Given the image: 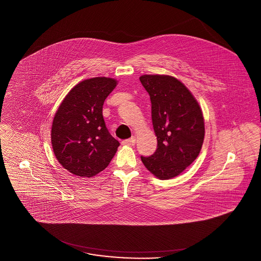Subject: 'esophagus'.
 <instances>
[{
	"instance_id": "esophagus-1",
	"label": "esophagus",
	"mask_w": 261,
	"mask_h": 261,
	"mask_svg": "<svg viewBox=\"0 0 261 261\" xmlns=\"http://www.w3.org/2000/svg\"><path fill=\"white\" fill-rule=\"evenodd\" d=\"M136 143V139L134 137H132V138H130V139H127V140H124V141H122V145L123 146H134Z\"/></svg>"
}]
</instances>
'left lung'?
Segmentation results:
<instances>
[{"mask_svg": "<svg viewBox=\"0 0 261 261\" xmlns=\"http://www.w3.org/2000/svg\"><path fill=\"white\" fill-rule=\"evenodd\" d=\"M140 82L150 97L157 137L155 152L141 159L155 177L169 179L198 156L205 135L203 115L195 98L177 79L144 74Z\"/></svg>", "mask_w": 261, "mask_h": 261, "instance_id": "obj_1", "label": "left lung"}]
</instances>
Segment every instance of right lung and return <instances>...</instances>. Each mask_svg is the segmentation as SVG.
<instances>
[{"label": "right lung", "instance_id": "1", "mask_svg": "<svg viewBox=\"0 0 261 261\" xmlns=\"http://www.w3.org/2000/svg\"><path fill=\"white\" fill-rule=\"evenodd\" d=\"M116 85L109 77H93L76 84L66 96L53 119L51 143L58 162L73 175L93 177L107 167L119 142L110 134L103 105Z\"/></svg>", "mask_w": 261, "mask_h": 261}]
</instances>
